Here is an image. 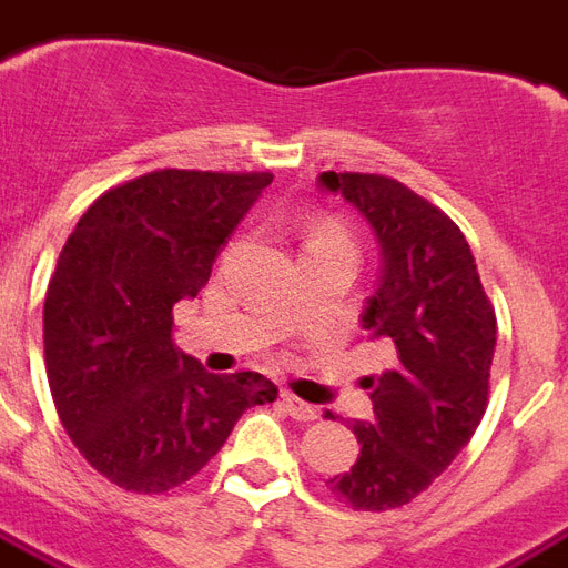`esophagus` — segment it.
<instances>
[{"instance_id": "esophagus-1", "label": "esophagus", "mask_w": 568, "mask_h": 568, "mask_svg": "<svg viewBox=\"0 0 568 568\" xmlns=\"http://www.w3.org/2000/svg\"><path fill=\"white\" fill-rule=\"evenodd\" d=\"M283 408L288 410V417L301 419V423H310V419L318 417V408H313V405H306V402L294 399L292 393H283Z\"/></svg>"}]
</instances>
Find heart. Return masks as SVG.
Masks as SVG:
<instances>
[{
    "instance_id": "b5f03b06",
    "label": "heart",
    "mask_w": 568,
    "mask_h": 568,
    "mask_svg": "<svg viewBox=\"0 0 568 568\" xmlns=\"http://www.w3.org/2000/svg\"><path fill=\"white\" fill-rule=\"evenodd\" d=\"M327 244H345L352 246L348 235L342 232L339 223H333V220H318L310 226V235H306V246H327Z\"/></svg>"
}]
</instances>
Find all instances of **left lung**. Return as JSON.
<instances>
[{
  "label": "left lung",
  "instance_id": "1",
  "mask_svg": "<svg viewBox=\"0 0 568 568\" xmlns=\"http://www.w3.org/2000/svg\"><path fill=\"white\" fill-rule=\"evenodd\" d=\"M318 184L342 193L378 237V288L361 318L393 352V366L366 378L375 417L352 423L361 456L327 483L361 513L402 509L453 465L486 414L495 306L440 207L387 175L322 172Z\"/></svg>",
  "mask_w": 568,
  "mask_h": 568
}]
</instances>
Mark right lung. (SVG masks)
Here are the masks:
<instances>
[{
  "label": "right lung",
  "mask_w": 568,
  "mask_h": 568,
  "mask_svg": "<svg viewBox=\"0 0 568 568\" xmlns=\"http://www.w3.org/2000/svg\"><path fill=\"white\" fill-rule=\"evenodd\" d=\"M271 172L158 169L94 199L43 301L55 410L82 458L133 495L184 486L237 417L276 399L258 372L214 375L172 345V306L196 297Z\"/></svg>",
  "instance_id": "add662e5"
}]
</instances>
